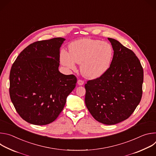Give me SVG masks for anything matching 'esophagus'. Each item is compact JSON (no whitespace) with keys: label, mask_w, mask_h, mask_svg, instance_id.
Masks as SVG:
<instances>
[{"label":"esophagus","mask_w":156,"mask_h":156,"mask_svg":"<svg viewBox=\"0 0 156 156\" xmlns=\"http://www.w3.org/2000/svg\"><path fill=\"white\" fill-rule=\"evenodd\" d=\"M77 83L78 85L80 86H81V85H83L84 84V81L83 80H78V81H77Z\"/></svg>","instance_id":"obj_1"}]
</instances>
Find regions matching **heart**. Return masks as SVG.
Masks as SVG:
<instances>
[{
	"label": "heart",
	"instance_id": "b5f03b06",
	"mask_svg": "<svg viewBox=\"0 0 156 156\" xmlns=\"http://www.w3.org/2000/svg\"><path fill=\"white\" fill-rule=\"evenodd\" d=\"M114 56V49L108 42L84 38L72 42L69 52L62 49L60 60L63 65L75 70V63L81 64L80 70L88 79H96L108 70Z\"/></svg>",
	"mask_w": 156,
	"mask_h": 156
}]
</instances>
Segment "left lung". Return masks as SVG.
<instances>
[{
    "mask_svg": "<svg viewBox=\"0 0 156 156\" xmlns=\"http://www.w3.org/2000/svg\"><path fill=\"white\" fill-rule=\"evenodd\" d=\"M114 49L108 70L87 82L85 104L92 116L105 125L120 123L133 113L142 97L143 69L138 58L118 41L108 37Z\"/></svg>",
    "mask_w": 156,
    "mask_h": 156,
    "instance_id": "obj_1",
    "label": "left lung"
}]
</instances>
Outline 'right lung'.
I'll return each instance as SVG.
<instances>
[{
  "mask_svg": "<svg viewBox=\"0 0 156 156\" xmlns=\"http://www.w3.org/2000/svg\"><path fill=\"white\" fill-rule=\"evenodd\" d=\"M65 39L55 37L31 44L17 57L10 73L9 93L20 116L45 125L62 111L76 78L58 70L60 48Z\"/></svg>",
  "mask_w": 156,
  "mask_h": 156,
  "instance_id": "right-lung-1",
  "label": "right lung"
}]
</instances>
